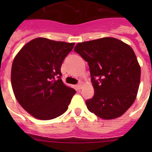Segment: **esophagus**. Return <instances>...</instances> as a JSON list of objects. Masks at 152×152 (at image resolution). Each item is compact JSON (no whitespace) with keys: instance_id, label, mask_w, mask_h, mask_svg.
I'll return each mask as SVG.
<instances>
[{"instance_id":"esophagus-1","label":"esophagus","mask_w":152,"mask_h":152,"mask_svg":"<svg viewBox=\"0 0 152 152\" xmlns=\"http://www.w3.org/2000/svg\"><path fill=\"white\" fill-rule=\"evenodd\" d=\"M76 87H77V88H78V89H81V88H82V87H83V83H78V84L76 85Z\"/></svg>"}]
</instances>
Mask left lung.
Wrapping results in <instances>:
<instances>
[{
	"instance_id": "left-lung-1",
	"label": "left lung",
	"mask_w": 152,
	"mask_h": 152,
	"mask_svg": "<svg viewBox=\"0 0 152 152\" xmlns=\"http://www.w3.org/2000/svg\"><path fill=\"white\" fill-rule=\"evenodd\" d=\"M88 63L95 95L86 101L88 110L111 120L128 110L137 99L140 66L132 47L106 37L79 42L74 48Z\"/></svg>"
}]
</instances>
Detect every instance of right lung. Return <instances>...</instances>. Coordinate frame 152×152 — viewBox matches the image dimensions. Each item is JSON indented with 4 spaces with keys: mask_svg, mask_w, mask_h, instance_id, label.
<instances>
[{
    "mask_svg": "<svg viewBox=\"0 0 152 152\" xmlns=\"http://www.w3.org/2000/svg\"><path fill=\"white\" fill-rule=\"evenodd\" d=\"M74 42L32 39L13 60L11 82L20 105L39 120H51L68 110L76 91L61 79V67Z\"/></svg>",
    "mask_w": 152,
    "mask_h": 152,
    "instance_id": "right-lung-1",
    "label": "right lung"
}]
</instances>
